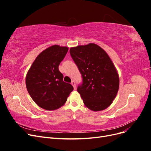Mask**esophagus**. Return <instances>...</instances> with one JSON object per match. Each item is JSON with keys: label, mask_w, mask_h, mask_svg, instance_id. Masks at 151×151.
Returning <instances> with one entry per match:
<instances>
[{"label": "esophagus", "mask_w": 151, "mask_h": 151, "mask_svg": "<svg viewBox=\"0 0 151 151\" xmlns=\"http://www.w3.org/2000/svg\"><path fill=\"white\" fill-rule=\"evenodd\" d=\"M71 84H72V85L73 86V87H74V89H76V84L75 81H72V83H71Z\"/></svg>", "instance_id": "1"}]
</instances>
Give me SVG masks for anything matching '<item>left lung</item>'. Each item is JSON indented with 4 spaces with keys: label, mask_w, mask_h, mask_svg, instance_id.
<instances>
[{
    "label": "left lung",
    "mask_w": 151,
    "mask_h": 151,
    "mask_svg": "<svg viewBox=\"0 0 151 151\" xmlns=\"http://www.w3.org/2000/svg\"><path fill=\"white\" fill-rule=\"evenodd\" d=\"M70 54L83 77L77 91L85 106L94 111L110 106L119 89V76L106 52L89 43L70 48Z\"/></svg>",
    "instance_id": "left-lung-1"
}]
</instances>
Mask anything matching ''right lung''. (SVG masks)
Instances as JSON below:
<instances>
[{"instance_id":"1","label":"right lung","mask_w":151,"mask_h":151,"mask_svg":"<svg viewBox=\"0 0 151 151\" xmlns=\"http://www.w3.org/2000/svg\"><path fill=\"white\" fill-rule=\"evenodd\" d=\"M68 48L53 45L41 52L31 65L26 77V88L31 98L40 107L55 110L65 103L74 89L63 81L58 66Z\"/></svg>"}]
</instances>
